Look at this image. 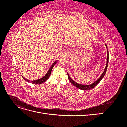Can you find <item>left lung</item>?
Segmentation results:
<instances>
[{
	"label": "left lung",
	"mask_w": 127,
	"mask_h": 127,
	"mask_svg": "<svg viewBox=\"0 0 127 127\" xmlns=\"http://www.w3.org/2000/svg\"><path fill=\"white\" fill-rule=\"evenodd\" d=\"M106 48L107 47V45L105 44ZM107 63H106V67L104 69V72H103V74H102V75L98 79H97L96 81L94 83H93L92 84H91V85H81V84H79L78 83H76L75 82H74V80H72L71 79V78L69 77V74L67 73V75H68V79L69 80H70V82L74 85L75 86L77 87V88H79V89L80 90H91L92 89V88H94V87H95L96 86L97 84L101 82V80H102V79L103 78V77L104 76L105 73L106 72V70H107V66H108V63H109V51L108 50H107Z\"/></svg>",
	"instance_id": "obj_1"
}]
</instances>
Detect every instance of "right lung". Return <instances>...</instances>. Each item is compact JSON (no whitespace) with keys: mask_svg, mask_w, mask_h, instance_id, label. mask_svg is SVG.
Masks as SVG:
<instances>
[{"mask_svg":"<svg viewBox=\"0 0 127 127\" xmlns=\"http://www.w3.org/2000/svg\"><path fill=\"white\" fill-rule=\"evenodd\" d=\"M57 61H56L55 62H54V63H53V64H52V66H51L50 68L49 69V70L48 72H47V74L45 75V76H44L43 78H41V79H40L36 80H33V81L32 82V84H42V83H43L44 82H45L46 81V80H47L49 78L50 76V74H51V72L52 68H53V67H54V66L55 65L56 63H57ZM23 78L26 80V81L29 82V80H27L26 79H25V78H24L23 77Z\"/></svg>","mask_w":127,"mask_h":127,"instance_id":"right-lung-1","label":"right lung"}]
</instances>
